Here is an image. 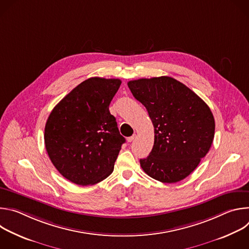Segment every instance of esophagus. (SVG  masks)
I'll return each instance as SVG.
<instances>
[{"mask_svg": "<svg viewBox=\"0 0 249 249\" xmlns=\"http://www.w3.org/2000/svg\"><path fill=\"white\" fill-rule=\"evenodd\" d=\"M135 137H136V135H133V136H131V137H128V138H127V141L129 142V143H131V142L134 141Z\"/></svg>", "mask_w": 249, "mask_h": 249, "instance_id": "34e87169", "label": "esophagus"}]
</instances>
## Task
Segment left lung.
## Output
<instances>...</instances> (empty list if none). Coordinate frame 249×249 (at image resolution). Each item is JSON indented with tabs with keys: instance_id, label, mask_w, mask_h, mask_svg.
I'll return each instance as SVG.
<instances>
[{
	"instance_id": "obj_1",
	"label": "left lung",
	"mask_w": 249,
	"mask_h": 249,
	"mask_svg": "<svg viewBox=\"0 0 249 249\" xmlns=\"http://www.w3.org/2000/svg\"><path fill=\"white\" fill-rule=\"evenodd\" d=\"M134 97L143 104L155 128V143L143 170L163 183L187 177L209 152L215 119L209 106L194 91L170 77L130 81Z\"/></svg>"
}]
</instances>
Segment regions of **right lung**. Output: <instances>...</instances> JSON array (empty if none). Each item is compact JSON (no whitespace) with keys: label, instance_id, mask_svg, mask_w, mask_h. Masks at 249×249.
I'll use <instances>...</instances> for the list:
<instances>
[{"label":"right lung","instance_id":"right-lung-1","mask_svg":"<svg viewBox=\"0 0 249 249\" xmlns=\"http://www.w3.org/2000/svg\"><path fill=\"white\" fill-rule=\"evenodd\" d=\"M118 79L89 78L68 93L51 111L44 132L47 154L56 169L78 185L108 177L125 143L109 104Z\"/></svg>","mask_w":249,"mask_h":249}]
</instances>
